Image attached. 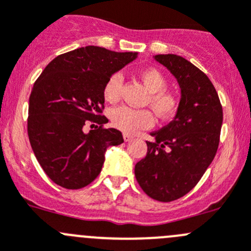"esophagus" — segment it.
Wrapping results in <instances>:
<instances>
[{
  "label": "esophagus",
  "mask_w": 251,
  "mask_h": 251,
  "mask_svg": "<svg viewBox=\"0 0 251 251\" xmlns=\"http://www.w3.org/2000/svg\"><path fill=\"white\" fill-rule=\"evenodd\" d=\"M123 139H124V142H130V140L133 139V135L128 134V133H124V134H123Z\"/></svg>",
  "instance_id": "obj_1"
}]
</instances>
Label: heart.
Masks as SVG:
<instances>
[{"label":"heart","mask_w":251,"mask_h":251,"mask_svg":"<svg viewBox=\"0 0 251 251\" xmlns=\"http://www.w3.org/2000/svg\"><path fill=\"white\" fill-rule=\"evenodd\" d=\"M140 80L150 92V106L160 118H170L177 112L180 100L168 91V78L156 68H145L139 73ZM123 88V76L116 73L109 76L103 86V97L109 103L119 101ZM109 119L114 128L126 133H135L140 129H147L154 124L152 113L148 109H137L128 106H119L111 109Z\"/></svg>","instance_id":"b5f03b06"}]
</instances>
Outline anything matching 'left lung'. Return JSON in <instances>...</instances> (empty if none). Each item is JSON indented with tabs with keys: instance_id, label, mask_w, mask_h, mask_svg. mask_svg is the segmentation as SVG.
<instances>
[{
	"instance_id": "1",
	"label": "left lung",
	"mask_w": 251,
	"mask_h": 251,
	"mask_svg": "<svg viewBox=\"0 0 251 251\" xmlns=\"http://www.w3.org/2000/svg\"><path fill=\"white\" fill-rule=\"evenodd\" d=\"M177 78L181 101L174 121L147 142V156L134 174L142 190L160 202L181 199L195 187L216 156L223 109L213 83L199 68L175 54L155 55Z\"/></svg>"
}]
</instances>
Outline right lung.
<instances>
[{
  "instance_id": "obj_1",
  "label": "right lung",
  "mask_w": 251,
  "mask_h": 251,
  "mask_svg": "<svg viewBox=\"0 0 251 251\" xmlns=\"http://www.w3.org/2000/svg\"><path fill=\"white\" fill-rule=\"evenodd\" d=\"M137 58L101 47L78 48L50 61L34 82L28 107V137L48 177L68 190L90 185L101 173L104 151L119 145V130L104 128L103 86ZM95 130L83 132L86 123Z\"/></svg>"
}]
</instances>
